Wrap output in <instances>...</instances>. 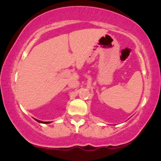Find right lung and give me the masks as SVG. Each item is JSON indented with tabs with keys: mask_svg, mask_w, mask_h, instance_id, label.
<instances>
[{
	"mask_svg": "<svg viewBox=\"0 0 161 161\" xmlns=\"http://www.w3.org/2000/svg\"><path fill=\"white\" fill-rule=\"evenodd\" d=\"M36 120L37 122H38V123H45V124H47V123H51V122H43V121H40V120H38V119H36Z\"/></svg>",
	"mask_w": 161,
	"mask_h": 161,
	"instance_id": "right-lung-1",
	"label": "right lung"
}]
</instances>
